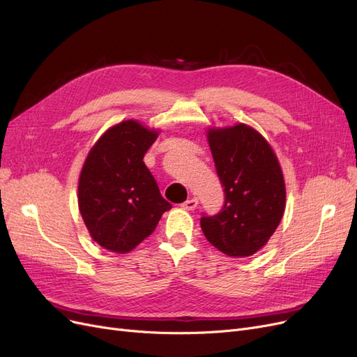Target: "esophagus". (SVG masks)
Masks as SVG:
<instances>
[{
	"instance_id": "esophagus-1",
	"label": "esophagus",
	"mask_w": 357,
	"mask_h": 357,
	"mask_svg": "<svg viewBox=\"0 0 357 357\" xmlns=\"http://www.w3.org/2000/svg\"><path fill=\"white\" fill-rule=\"evenodd\" d=\"M197 205H198V199L197 198H190V199H188V201H185V202L181 204V208L183 210H188V211H192V210L197 208Z\"/></svg>"
}]
</instances>
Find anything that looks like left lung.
Returning a JSON list of instances; mask_svg holds the SVG:
<instances>
[{"mask_svg":"<svg viewBox=\"0 0 357 357\" xmlns=\"http://www.w3.org/2000/svg\"><path fill=\"white\" fill-rule=\"evenodd\" d=\"M208 144L225 188V204L218 214L202 215V232L225 255L252 256L268 243L283 218L282 167L266 139L244 123L210 129Z\"/></svg>","mask_w":357,"mask_h":357,"instance_id":"obj_1","label":"left lung"}]
</instances>
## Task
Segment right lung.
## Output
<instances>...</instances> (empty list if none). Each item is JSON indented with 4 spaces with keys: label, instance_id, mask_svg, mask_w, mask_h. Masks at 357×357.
<instances>
[{
    "label": "right lung",
    "instance_id": "right-lung-1",
    "mask_svg": "<svg viewBox=\"0 0 357 357\" xmlns=\"http://www.w3.org/2000/svg\"><path fill=\"white\" fill-rule=\"evenodd\" d=\"M158 138L137 121L112 126L95 143L79 180V210L92 238L128 253L152 234L171 204L143 158Z\"/></svg>",
    "mask_w": 357,
    "mask_h": 357
}]
</instances>
